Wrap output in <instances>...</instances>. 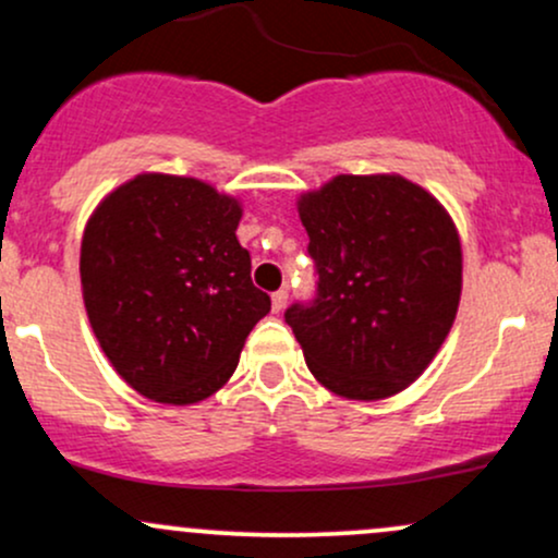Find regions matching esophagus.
Instances as JSON below:
<instances>
[{"label":"esophagus","instance_id":"obj_1","mask_svg":"<svg viewBox=\"0 0 558 558\" xmlns=\"http://www.w3.org/2000/svg\"><path fill=\"white\" fill-rule=\"evenodd\" d=\"M288 304V291L286 288H280V291L272 293V312H283Z\"/></svg>","mask_w":558,"mask_h":558}]
</instances>
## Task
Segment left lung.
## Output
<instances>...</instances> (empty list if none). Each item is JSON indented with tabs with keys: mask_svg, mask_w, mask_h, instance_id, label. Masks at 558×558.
Masks as SVG:
<instances>
[{
	"mask_svg": "<svg viewBox=\"0 0 558 558\" xmlns=\"http://www.w3.org/2000/svg\"><path fill=\"white\" fill-rule=\"evenodd\" d=\"M317 293L286 323L310 373L343 399L399 393L425 373L462 296V243L440 202L401 175H336L299 198Z\"/></svg>",
	"mask_w": 558,
	"mask_h": 558,
	"instance_id": "obj_1",
	"label": "left lung"
}]
</instances>
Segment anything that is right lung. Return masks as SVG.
<instances>
[{"mask_svg": "<svg viewBox=\"0 0 558 558\" xmlns=\"http://www.w3.org/2000/svg\"><path fill=\"white\" fill-rule=\"evenodd\" d=\"M239 222V198L162 172L123 183L88 217V323L118 375L146 399L183 407L213 396L270 312L235 239Z\"/></svg>", "mask_w": 558, "mask_h": 558, "instance_id": "1", "label": "right lung"}]
</instances>
